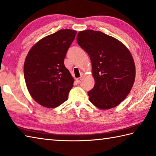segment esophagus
<instances>
[{
    "label": "esophagus",
    "mask_w": 156,
    "mask_h": 156,
    "mask_svg": "<svg viewBox=\"0 0 156 156\" xmlns=\"http://www.w3.org/2000/svg\"><path fill=\"white\" fill-rule=\"evenodd\" d=\"M82 80V77H80V78H76V82H78V83H79V82H80V80Z\"/></svg>",
    "instance_id": "esophagus-1"
}]
</instances>
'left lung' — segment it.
I'll return each mask as SVG.
<instances>
[{"instance_id":"left-lung-1","label":"left lung","mask_w":156,"mask_h":156,"mask_svg":"<svg viewBox=\"0 0 156 156\" xmlns=\"http://www.w3.org/2000/svg\"><path fill=\"white\" fill-rule=\"evenodd\" d=\"M77 42L92 63L94 86L88 92L90 101L101 109L118 105L129 94L135 79L130 51L117 39L92 30L79 32Z\"/></svg>"}]
</instances>
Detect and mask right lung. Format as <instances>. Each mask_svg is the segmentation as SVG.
Segmentation results:
<instances>
[{"label": "right lung", "instance_id": "obj_1", "mask_svg": "<svg viewBox=\"0 0 156 156\" xmlns=\"http://www.w3.org/2000/svg\"><path fill=\"white\" fill-rule=\"evenodd\" d=\"M76 31L60 30L41 39L30 50L23 66L26 84L36 102L55 108L68 100L74 78L64 59Z\"/></svg>", "mask_w": 156, "mask_h": 156}]
</instances>
